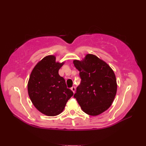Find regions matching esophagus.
Segmentation results:
<instances>
[{
	"label": "esophagus",
	"mask_w": 146,
	"mask_h": 146,
	"mask_svg": "<svg viewBox=\"0 0 146 146\" xmlns=\"http://www.w3.org/2000/svg\"><path fill=\"white\" fill-rule=\"evenodd\" d=\"M71 90H72V92H73V93H75V90H76V88H75V86H72V87L71 88Z\"/></svg>",
	"instance_id": "esophagus-1"
}]
</instances>
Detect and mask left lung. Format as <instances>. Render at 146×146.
I'll return each mask as SVG.
<instances>
[{"label": "left lung", "mask_w": 146, "mask_h": 146, "mask_svg": "<svg viewBox=\"0 0 146 146\" xmlns=\"http://www.w3.org/2000/svg\"><path fill=\"white\" fill-rule=\"evenodd\" d=\"M73 62L82 78L74 97L82 110L90 115L104 112L111 106L117 94V80L113 70L106 62L92 54Z\"/></svg>", "instance_id": "1"}]
</instances>
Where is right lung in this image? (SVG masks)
Returning a JSON list of instances; mask_svg holds the SVG:
<instances>
[{"label": "right lung", "mask_w": 146, "mask_h": 146, "mask_svg": "<svg viewBox=\"0 0 146 146\" xmlns=\"http://www.w3.org/2000/svg\"><path fill=\"white\" fill-rule=\"evenodd\" d=\"M64 64L48 55L39 61L31 73L27 91L33 104L47 116H56L63 111L73 92L67 88L63 77L58 71Z\"/></svg>", "instance_id": "1"}]
</instances>
